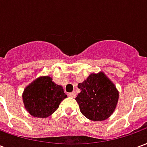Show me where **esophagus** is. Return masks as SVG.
<instances>
[{
    "label": "esophagus",
    "instance_id": "34e87169",
    "mask_svg": "<svg viewBox=\"0 0 147 147\" xmlns=\"http://www.w3.org/2000/svg\"><path fill=\"white\" fill-rule=\"evenodd\" d=\"M67 95L69 96V97H71V98H76V92H75V91H73V92L68 93V94H67Z\"/></svg>",
    "mask_w": 147,
    "mask_h": 147
}]
</instances>
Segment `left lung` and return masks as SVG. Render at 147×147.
<instances>
[{
	"label": "left lung",
	"mask_w": 147,
	"mask_h": 147,
	"mask_svg": "<svg viewBox=\"0 0 147 147\" xmlns=\"http://www.w3.org/2000/svg\"><path fill=\"white\" fill-rule=\"evenodd\" d=\"M81 92L76 102L83 116L94 121L105 120L113 113L119 93L105 74H91L86 80L79 83Z\"/></svg>",
	"instance_id": "8db88e82"
}]
</instances>
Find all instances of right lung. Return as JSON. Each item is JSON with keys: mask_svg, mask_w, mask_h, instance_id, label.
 I'll list each match as a JSON object with an SVG mask.
<instances>
[{"mask_svg": "<svg viewBox=\"0 0 147 147\" xmlns=\"http://www.w3.org/2000/svg\"><path fill=\"white\" fill-rule=\"evenodd\" d=\"M67 95L64 89L49 76L40 77L27 86L23 100L25 108L33 117L45 118L53 113Z\"/></svg>", "mask_w": 147, "mask_h": 147, "instance_id": "obj_1", "label": "right lung"}]
</instances>
